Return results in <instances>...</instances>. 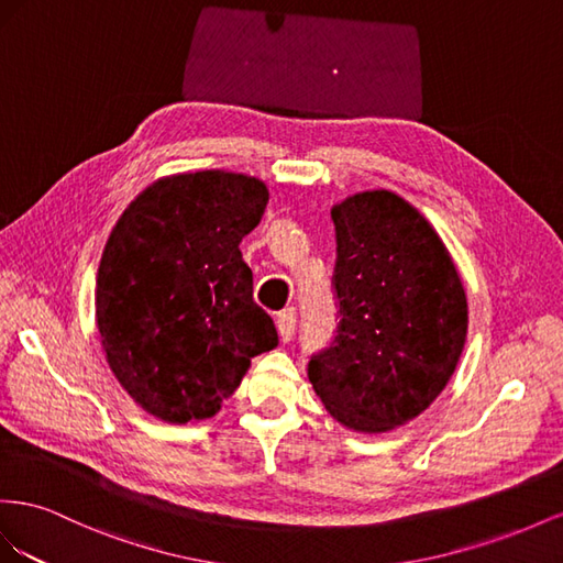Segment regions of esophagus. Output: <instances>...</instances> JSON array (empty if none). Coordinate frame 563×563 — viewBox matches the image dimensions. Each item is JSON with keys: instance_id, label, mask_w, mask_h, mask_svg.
Masks as SVG:
<instances>
[{"instance_id": "34e87169", "label": "esophagus", "mask_w": 563, "mask_h": 563, "mask_svg": "<svg viewBox=\"0 0 563 563\" xmlns=\"http://www.w3.org/2000/svg\"><path fill=\"white\" fill-rule=\"evenodd\" d=\"M278 334L283 342H290L292 334H295V325H297V311L295 309H285L280 316H278Z\"/></svg>"}]
</instances>
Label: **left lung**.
I'll use <instances>...</instances> for the list:
<instances>
[{
	"label": "left lung",
	"instance_id": "1",
	"mask_svg": "<svg viewBox=\"0 0 563 563\" xmlns=\"http://www.w3.org/2000/svg\"><path fill=\"white\" fill-rule=\"evenodd\" d=\"M330 214L340 325L309 379L336 422L382 433L424 412L453 377L467 295L439 233L396 192H356Z\"/></svg>",
	"mask_w": 563,
	"mask_h": 563
}]
</instances>
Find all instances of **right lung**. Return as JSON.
<instances>
[{"instance_id": "1", "label": "right lung", "mask_w": 563, "mask_h": 563, "mask_svg": "<svg viewBox=\"0 0 563 563\" xmlns=\"http://www.w3.org/2000/svg\"><path fill=\"white\" fill-rule=\"evenodd\" d=\"M266 202V184L247 174H172L143 188L112 227L96 325L110 371L157 420L214 417L250 361L278 346L240 252Z\"/></svg>"}]
</instances>
